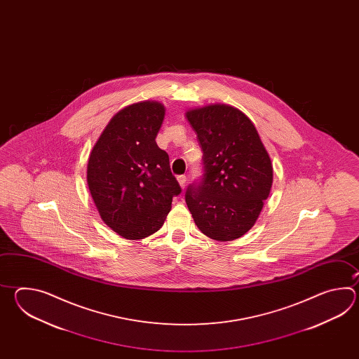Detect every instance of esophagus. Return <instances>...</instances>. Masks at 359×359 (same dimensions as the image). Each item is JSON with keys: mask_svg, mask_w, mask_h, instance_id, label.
I'll return each instance as SVG.
<instances>
[{"mask_svg": "<svg viewBox=\"0 0 359 359\" xmlns=\"http://www.w3.org/2000/svg\"><path fill=\"white\" fill-rule=\"evenodd\" d=\"M177 181H178L181 187H184V186H186V181H187V177L184 176V175H182V176H178L177 177Z\"/></svg>", "mask_w": 359, "mask_h": 359, "instance_id": "obj_1", "label": "esophagus"}]
</instances>
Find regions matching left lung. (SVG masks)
Segmentation results:
<instances>
[{
  "label": "left lung",
  "instance_id": "left-lung-1",
  "mask_svg": "<svg viewBox=\"0 0 359 359\" xmlns=\"http://www.w3.org/2000/svg\"><path fill=\"white\" fill-rule=\"evenodd\" d=\"M198 135L204 175L186 190L198 229L217 241L245 235L258 219L273 182L267 150L252 121L224 104L186 113Z\"/></svg>",
  "mask_w": 359,
  "mask_h": 359
}]
</instances>
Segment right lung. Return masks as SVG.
<instances>
[{
    "label": "right lung",
    "instance_id": "obj_1",
    "mask_svg": "<svg viewBox=\"0 0 359 359\" xmlns=\"http://www.w3.org/2000/svg\"><path fill=\"white\" fill-rule=\"evenodd\" d=\"M165 109L158 101L124 107L93 146L87 183L101 219L118 235L141 240L161 229L181 194L168 154L156 145Z\"/></svg>",
    "mask_w": 359,
    "mask_h": 359
}]
</instances>
